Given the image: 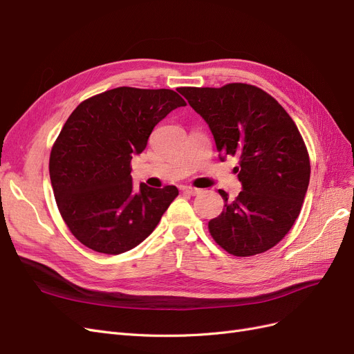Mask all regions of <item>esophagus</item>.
<instances>
[{
	"mask_svg": "<svg viewBox=\"0 0 354 354\" xmlns=\"http://www.w3.org/2000/svg\"><path fill=\"white\" fill-rule=\"evenodd\" d=\"M181 190H183L185 194H187V195H192V196H196V195H199V194H201V190H199V189H196V187H190V186H185V187H181Z\"/></svg>",
	"mask_w": 354,
	"mask_h": 354,
	"instance_id": "esophagus-1",
	"label": "esophagus"
}]
</instances>
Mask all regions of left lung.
<instances>
[{
    "instance_id": "8db88e82",
    "label": "left lung",
    "mask_w": 354,
    "mask_h": 354,
    "mask_svg": "<svg viewBox=\"0 0 354 354\" xmlns=\"http://www.w3.org/2000/svg\"><path fill=\"white\" fill-rule=\"evenodd\" d=\"M223 155L239 158L236 199L224 190V208L209 220L212 239L234 257L266 252L291 230L310 181L306 143L292 118L269 93L232 82L220 88L181 87Z\"/></svg>"
}]
</instances>
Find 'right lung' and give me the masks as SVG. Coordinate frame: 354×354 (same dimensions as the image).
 <instances>
[{"label": "right lung", "instance_id": "1", "mask_svg": "<svg viewBox=\"0 0 354 354\" xmlns=\"http://www.w3.org/2000/svg\"><path fill=\"white\" fill-rule=\"evenodd\" d=\"M180 106L173 90L118 87L84 100L50 153V180L71 233L103 254L133 250L151 234L178 189L133 186L131 159L155 125Z\"/></svg>", "mask_w": 354, "mask_h": 354}]
</instances>
